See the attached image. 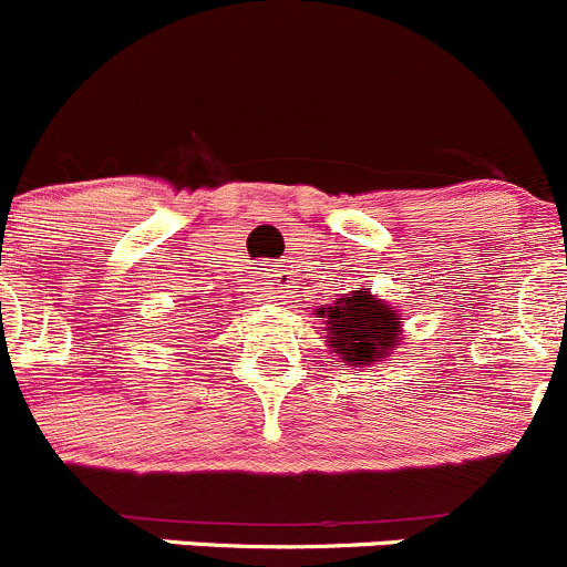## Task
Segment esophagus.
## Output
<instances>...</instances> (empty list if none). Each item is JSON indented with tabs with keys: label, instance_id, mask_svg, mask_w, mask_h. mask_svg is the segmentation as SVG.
<instances>
[{
	"label": "esophagus",
	"instance_id": "obj_1",
	"mask_svg": "<svg viewBox=\"0 0 567 567\" xmlns=\"http://www.w3.org/2000/svg\"><path fill=\"white\" fill-rule=\"evenodd\" d=\"M267 297H270V300H278V297H284L281 286H267Z\"/></svg>",
	"mask_w": 567,
	"mask_h": 567
}]
</instances>
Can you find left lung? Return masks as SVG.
Listing matches in <instances>:
<instances>
[{"label":"left lung","mask_w":567,"mask_h":567,"mask_svg":"<svg viewBox=\"0 0 567 567\" xmlns=\"http://www.w3.org/2000/svg\"><path fill=\"white\" fill-rule=\"evenodd\" d=\"M324 324V341L336 352L341 367L363 369L394 355L402 341V313L391 302L380 300L369 289L358 286L350 295L336 297L330 306H319Z\"/></svg>","instance_id":"8db88e82"}]
</instances>
